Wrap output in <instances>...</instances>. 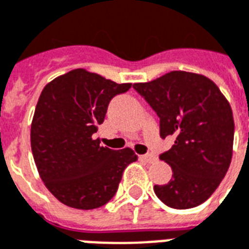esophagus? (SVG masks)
<instances>
[{
    "label": "esophagus",
    "instance_id": "1",
    "mask_svg": "<svg viewBox=\"0 0 249 249\" xmlns=\"http://www.w3.org/2000/svg\"><path fill=\"white\" fill-rule=\"evenodd\" d=\"M140 159H142V161H144V162H148V163H152L156 161V157L153 155H144V156H142Z\"/></svg>",
    "mask_w": 249,
    "mask_h": 249
}]
</instances>
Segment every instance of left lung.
Here are the masks:
<instances>
[{
  "label": "left lung",
  "instance_id": "8db88e82",
  "mask_svg": "<svg viewBox=\"0 0 249 249\" xmlns=\"http://www.w3.org/2000/svg\"><path fill=\"white\" fill-rule=\"evenodd\" d=\"M134 89L157 113L160 136L175 138L160 155L171 166L173 178L155 186L157 197L174 209L203 204L225 178L234 142V118L229 101L204 75L171 71Z\"/></svg>",
  "mask_w": 249,
  "mask_h": 249
}]
</instances>
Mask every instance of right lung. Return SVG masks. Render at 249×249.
Masks as SVG:
<instances>
[{
	"instance_id": "obj_1",
	"label": "right lung",
	"mask_w": 249,
	"mask_h": 249,
	"mask_svg": "<svg viewBox=\"0 0 249 249\" xmlns=\"http://www.w3.org/2000/svg\"><path fill=\"white\" fill-rule=\"evenodd\" d=\"M130 88V83L118 84L76 69L42 89L31 126V148L44 184L67 207L88 211L105 205L127 165L138 160L130 148L113 151L92 138L111 98Z\"/></svg>"
}]
</instances>
